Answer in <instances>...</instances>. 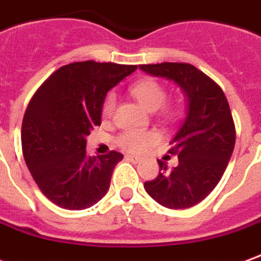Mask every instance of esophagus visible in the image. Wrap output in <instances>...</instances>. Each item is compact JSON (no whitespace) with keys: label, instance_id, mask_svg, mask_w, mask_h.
<instances>
[{"label":"esophagus","instance_id":"esophagus-1","mask_svg":"<svg viewBox=\"0 0 261 261\" xmlns=\"http://www.w3.org/2000/svg\"><path fill=\"white\" fill-rule=\"evenodd\" d=\"M125 158H127V161L133 162V164H138V162L141 161V156L131 155V154H127V155H125Z\"/></svg>","mask_w":261,"mask_h":261}]
</instances>
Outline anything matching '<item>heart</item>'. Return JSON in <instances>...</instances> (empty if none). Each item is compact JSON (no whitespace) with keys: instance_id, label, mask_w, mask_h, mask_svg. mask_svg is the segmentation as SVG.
<instances>
[{"instance_id":"heart-1","label":"heart","mask_w":261,"mask_h":261,"mask_svg":"<svg viewBox=\"0 0 261 261\" xmlns=\"http://www.w3.org/2000/svg\"><path fill=\"white\" fill-rule=\"evenodd\" d=\"M130 93L149 112L158 110L167 100V89L155 79H143L137 82L130 87ZM114 107H116V97L114 94H109L101 107L103 117H112ZM158 141H160V136L155 131H125L117 138L118 147L130 152H141L144 149L155 145Z\"/></svg>"}]
</instances>
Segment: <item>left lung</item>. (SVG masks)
Instances as JSON below:
<instances>
[{
	"mask_svg": "<svg viewBox=\"0 0 261 261\" xmlns=\"http://www.w3.org/2000/svg\"><path fill=\"white\" fill-rule=\"evenodd\" d=\"M145 73L174 80L188 100L187 117L171 141L169 154L179 164L171 171L158 161L160 174L147 181V194L169 209L199 203L218 185L232 156L236 130L225 93L209 76L189 63L140 65Z\"/></svg>",
	"mask_w": 261,
	"mask_h": 261,
	"instance_id": "1",
	"label": "left lung"
}]
</instances>
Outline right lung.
<instances>
[{"label": "right lung", "mask_w": 261, "mask_h": 261, "mask_svg": "<svg viewBox=\"0 0 261 261\" xmlns=\"http://www.w3.org/2000/svg\"><path fill=\"white\" fill-rule=\"evenodd\" d=\"M136 69L74 62L50 74L29 101L21 130L23 158L38 188L55 205L82 211L107 194L123 154L89 156L86 137L101 123L107 92Z\"/></svg>", "instance_id": "add662e5"}]
</instances>
